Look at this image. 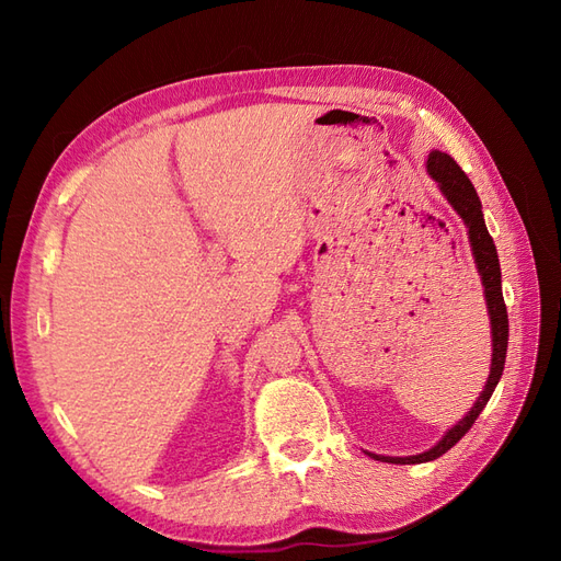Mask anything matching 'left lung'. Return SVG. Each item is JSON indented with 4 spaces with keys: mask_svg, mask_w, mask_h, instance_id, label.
I'll list each match as a JSON object with an SVG mask.
<instances>
[{
    "mask_svg": "<svg viewBox=\"0 0 561 561\" xmlns=\"http://www.w3.org/2000/svg\"><path fill=\"white\" fill-rule=\"evenodd\" d=\"M427 173L432 179L437 181L442 195L449 199V204L456 209V214L462 218V222L468 226V237L472 244V255L479 275H482V286H484V296H486V308H489V317H491V343H493V352H491V374L486 386L482 390V394L477 397V402L472 404V409L462 415V419L446 432V435L432 446L430 451H423L419 456H374L376 460H386V462H397V466H413V462H427L435 460L442 454H446L451 449L456 442H460L466 437V432L472 427V423L479 419V413L484 411L486 402L491 399L495 386L503 376V366H505V355H507V308L503 300V286H501V263H499V253H495V244L486 230L484 222V214H482V202L477 197V190L470 183V179L466 175L451 154L432 150L427 157Z\"/></svg>",
    "mask_w": 561,
    "mask_h": 561,
    "instance_id": "left-lung-1",
    "label": "left lung"
}]
</instances>
